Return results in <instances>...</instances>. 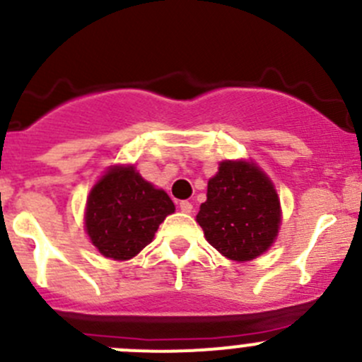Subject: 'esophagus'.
I'll list each match as a JSON object with an SVG mask.
<instances>
[{
	"instance_id": "obj_1",
	"label": "esophagus",
	"mask_w": 362,
	"mask_h": 362,
	"mask_svg": "<svg viewBox=\"0 0 362 362\" xmlns=\"http://www.w3.org/2000/svg\"><path fill=\"white\" fill-rule=\"evenodd\" d=\"M180 210L184 211V214H191L192 203L191 202H180Z\"/></svg>"
}]
</instances>
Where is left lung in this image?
Wrapping results in <instances>:
<instances>
[{
    "label": "left lung",
    "mask_w": 362,
    "mask_h": 362,
    "mask_svg": "<svg viewBox=\"0 0 362 362\" xmlns=\"http://www.w3.org/2000/svg\"><path fill=\"white\" fill-rule=\"evenodd\" d=\"M196 221L222 255L250 261L268 249L279 233V196L257 166L226 160L208 182L206 202Z\"/></svg>",
    "instance_id": "8db88e82"
}]
</instances>
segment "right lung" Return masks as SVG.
<instances>
[{
    "instance_id": "add662e5",
    "label": "right lung",
    "mask_w": 362,
    "mask_h": 362,
    "mask_svg": "<svg viewBox=\"0 0 362 362\" xmlns=\"http://www.w3.org/2000/svg\"><path fill=\"white\" fill-rule=\"evenodd\" d=\"M173 211L170 196L145 182L133 166L113 168L87 199V235L105 257L126 261L152 242Z\"/></svg>"
}]
</instances>
